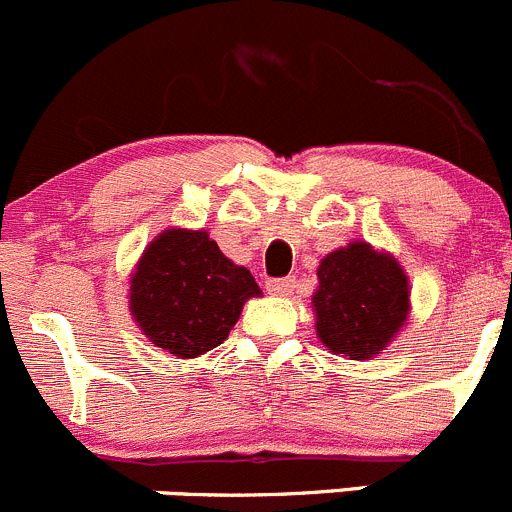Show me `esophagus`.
<instances>
[{"instance_id":"obj_1","label":"esophagus","mask_w":512,"mask_h":512,"mask_svg":"<svg viewBox=\"0 0 512 512\" xmlns=\"http://www.w3.org/2000/svg\"><path fill=\"white\" fill-rule=\"evenodd\" d=\"M294 287H297V280H294V277H280V280L267 282V292L277 294V297H285V294L292 292Z\"/></svg>"}]
</instances>
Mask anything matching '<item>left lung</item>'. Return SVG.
<instances>
[{
    "mask_svg": "<svg viewBox=\"0 0 512 512\" xmlns=\"http://www.w3.org/2000/svg\"><path fill=\"white\" fill-rule=\"evenodd\" d=\"M312 297L314 327L324 347L349 359L384 352L409 317V277L394 255L352 242L319 262Z\"/></svg>",
    "mask_w": 512,
    "mask_h": 512,
    "instance_id": "1",
    "label": "left lung"
}]
</instances>
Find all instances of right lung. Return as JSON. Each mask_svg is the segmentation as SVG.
I'll return each mask as SVG.
<instances>
[{"mask_svg":"<svg viewBox=\"0 0 512 512\" xmlns=\"http://www.w3.org/2000/svg\"><path fill=\"white\" fill-rule=\"evenodd\" d=\"M255 277L220 252L205 230H163L131 275V314L153 344L195 359L225 342L242 304L260 297Z\"/></svg>","mask_w":512,"mask_h":512,"instance_id":"obj_1","label":"right lung"}]
</instances>
